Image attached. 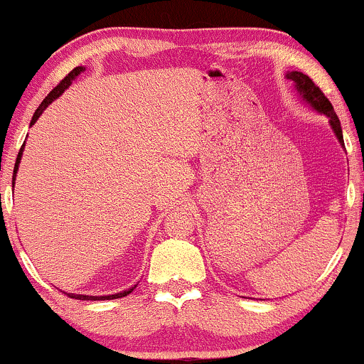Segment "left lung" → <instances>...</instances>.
<instances>
[{"label": "left lung", "mask_w": 364, "mask_h": 364, "mask_svg": "<svg viewBox=\"0 0 364 364\" xmlns=\"http://www.w3.org/2000/svg\"><path fill=\"white\" fill-rule=\"evenodd\" d=\"M286 78L294 83V89L299 94V97L303 99L311 109H315L320 114H325L328 118L330 128L332 132L336 133L337 140H339L341 145H344V139H342V128H341V121L337 118L336 111H333L332 104L328 102V99L325 97L323 92H321L318 87L313 83V80L308 75H304L301 72H289L286 73Z\"/></svg>", "instance_id": "left-lung-1"}]
</instances>
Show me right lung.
Segmentation results:
<instances>
[{"label": "right lung", "mask_w": 364, "mask_h": 364, "mask_svg": "<svg viewBox=\"0 0 364 364\" xmlns=\"http://www.w3.org/2000/svg\"><path fill=\"white\" fill-rule=\"evenodd\" d=\"M83 72H85V66H77V68H73L72 72H70L68 75H66L65 78H63V80L60 82V85H56L51 92H49L48 97H46L43 102H41V106L37 107V111L34 112V116H32L31 127H32V124L36 123L37 119L41 118V114H43L46 107H48L49 104H51L53 101H56V99L60 97V95L63 94V92H65L66 89H68L70 85H72V82L75 80V78H77L78 75L83 73ZM23 147H25V144L22 145V149H20L18 157H16V162H15V169H14V186H15L16 171H18L20 161H22V156H23ZM135 287H136V286L129 287V289H127V291H121V292H116V294H107V296H87V294H68V296H70V298H75V299H83V301H104V299H118V298H123V296H128L129 292H132L133 289H135Z\"/></svg>", "instance_id": "right-lung-1"}]
</instances>
